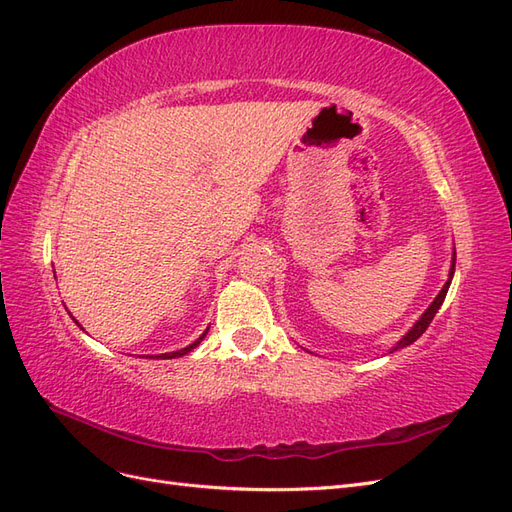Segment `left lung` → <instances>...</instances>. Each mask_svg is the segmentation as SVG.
Returning a JSON list of instances; mask_svg holds the SVG:
<instances>
[{"mask_svg":"<svg viewBox=\"0 0 512 512\" xmlns=\"http://www.w3.org/2000/svg\"><path fill=\"white\" fill-rule=\"evenodd\" d=\"M455 264H457V253L452 251V259H450V270H448V281L444 283V287H442V291L440 294L435 296V300L427 306V311L420 315V319L416 321V324L407 330L403 337L397 341V345H394L392 349H390V354L392 352H397V349H403V347H407V345H412L414 341H418L420 337H422V332H425L427 328H429V324L433 321V317H435V313L440 311V306H442V302H444V298H446V294H448V287H450V281H452V276H455Z\"/></svg>","mask_w":512,"mask_h":512,"instance_id":"obj_1","label":"left lung"}]
</instances>
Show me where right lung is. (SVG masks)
<instances>
[{
  "label": "right lung",
  "instance_id": "1",
  "mask_svg": "<svg viewBox=\"0 0 512 512\" xmlns=\"http://www.w3.org/2000/svg\"><path fill=\"white\" fill-rule=\"evenodd\" d=\"M72 319H75V317H72ZM75 324L79 326V321L75 319ZM208 330L210 328H206V330H203V334H201V337L197 339V341H193L191 345H186V347H182V349H178V352H169V354H158V356H145V358H156V360H169V358H180V356H186L188 352H193V349L203 341V339H206V334H208Z\"/></svg>",
  "mask_w": 512,
  "mask_h": 512
}]
</instances>
